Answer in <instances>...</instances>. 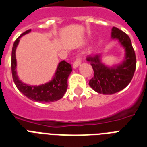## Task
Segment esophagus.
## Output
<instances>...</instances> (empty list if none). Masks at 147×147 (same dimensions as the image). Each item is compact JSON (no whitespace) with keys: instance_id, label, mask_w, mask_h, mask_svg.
I'll use <instances>...</instances> for the list:
<instances>
[{"instance_id":"34e87169","label":"esophagus","mask_w":147,"mask_h":147,"mask_svg":"<svg viewBox=\"0 0 147 147\" xmlns=\"http://www.w3.org/2000/svg\"><path fill=\"white\" fill-rule=\"evenodd\" d=\"M81 61H82V60H81V57H77L76 59V61H74V63H73L74 68H76V67H78V66H79V65L81 64Z\"/></svg>"}]
</instances>
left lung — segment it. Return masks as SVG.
I'll use <instances>...</instances> for the list:
<instances>
[{
  "instance_id": "obj_1",
  "label": "left lung",
  "mask_w": 147,
  "mask_h": 147,
  "mask_svg": "<svg viewBox=\"0 0 147 147\" xmlns=\"http://www.w3.org/2000/svg\"><path fill=\"white\" fill-rule=\"evenodd\" d=\"M112 38L119 40L125 48V60L120 65L107 67L101 62L100 54L89 55L86 57L94 70V76L89 82L90 86L96 92L103 94H113L124 89L132 80L136 67V53L128 35L113 27Z\"/></svg>"
}]
</instances>
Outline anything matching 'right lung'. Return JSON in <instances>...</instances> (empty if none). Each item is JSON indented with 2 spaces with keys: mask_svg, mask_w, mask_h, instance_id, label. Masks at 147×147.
<instances>
[{
  "mask_svg": "<svg viewBox=\"0 0 147 147\" xmlns=\"http://www.w3.org/2000/svg\"><path fill=\"white\" fill-rule=\"evenodd\" d=\"M30 30H26L24 33L18 37L15 41L11 51V68L12 78L18 90L23 94L30 100L39 102H53L58 101L63 98L67 88V78L72 71L71 65L65 61H62L58 64L53 79L47 83L40 86H29L22 83L19 80L16 71V49L20 42L21 37L29 33Z\"/></svg>",
  "mask_w": 147,
  "mask_h": 147,
  "instance_id": "1",
  "label": "right lung"
}]
</instances>
